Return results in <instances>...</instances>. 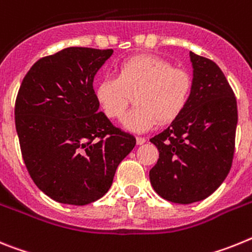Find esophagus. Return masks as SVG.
Segmentation results:
<instances>
[{"label": "esophagus", "instance_id": "obj_1", "mask_svg": "<svg viewBox=\"0 0 252 252\" xmlns=\"http://www.w3.org/2000/svg\"><path fill=\"white\" fill-rule=\"evenodd\" d=\"M146 141H147V139L144 138V137H137V144H143L146 143Z\"/></svg>", "mask_w": 252, "mask_h": 252}]
</instances>
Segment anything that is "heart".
<instances>
[{"instance_id": "b5f03b06", "label": "heart", "mask_w": 252, "mask_h": 252, "mask_svg": "<svg viewBox=\"0 0 252 252\" xmlns=\"http://www.w3.org/2000/svg\"><path fill=\"white\" fill-rule=\"evenodd\" d=\"M192 93L188 71L175 68L156 56H134L117 67L115 76H105L95 86L96 101L109 119L122 120L134 95L137 105L124 119L133 132H147L157 123L178 119L187 109Z\"/></svg>"}]
</instances>
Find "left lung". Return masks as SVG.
Masks as SVG:
<instances>
[{
	"mask_svg": "<svg viewBox=\"0 0 252 252\" xmlns=\"http://www.w3.org/2000/svg\"><path fill=\"white\" fill-rule=\"evenodd\" d=\"M192 93L187 109L150 141L159 152L150 180L159 196L178 204L203 200L228 175L235 152L237 102L213 61L190 52Z\"/></svg>",
	"mask_w": 252,
	"mask_h": 252,
	"instance_id": "left-lung-1",
	"label": "left lung"
}]
</instances>
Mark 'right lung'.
<instances>
[{"label":"right lung","mask_w":252,"mask_h":252,"mask_svg":"<svg viewBox=\"0 0 252 252\" xmlns=\"http://www.w3.org/2000/svg\"><path fill=\"white\" fill-rule=\"evenodd\" d=\"M113 49L69 47L32 64L15 102L21 155L35 185L56 202L86 205L106 194L135 138L99 111L96 72Z\"/></svg>","instance_id":"obj_1"}]
</instances>
